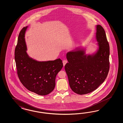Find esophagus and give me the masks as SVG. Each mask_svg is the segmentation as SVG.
<instances>
[{"label":"esophagus","mask_w":123,"mask_h":123,"mask_svg":"<svg viewBox=\"0 0 123 123\" xmlns=\"http://www.w3.org/2000/svg\"><path fill=\"white\" fill-rule=\"evenodd\" d=\"M67 63V61L66 60H64L63 61V66H65V65Z\"/></svg>","instance_id":"1"}]
</instances>
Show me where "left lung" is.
<instances>
[{
	"instance_id": "obj_1",
	"label": "left lung",
	"mask_w": 123,
	"mask_h": 123,
	"mask_svg": "<svg viewBox=\"0 0 123 123\" xmlns=\"http://www.w3.org/2000/svg\"><path fill=\"white\" fill-rule=\"evenodd\" d=\"M96 51L86 54V48L79 47L67 53L68 63L65 65L70 88L74 92L82 95L96 90L104 81L110 68L109 45L103 27L97 25Z\"/></svg>"
}]
</instances>
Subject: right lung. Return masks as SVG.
Listing matches in <instances>:
<instances>
[{"label": "right lung", "mask_w": 123, "mask_h": 123, "mask_svg": "<svg viewBox=\"0 0 123 123\" xmlns=\"http://www.w3.org/2000/svg\"><path fill=\"white\" fill-rule=\"evenodd\" d=\"M28 27L20 31L15 50L17 75L27 90L39 95H46L55 88L57 74L63 67L62 60L38 61L29 56L25 38Z\"/></svg>", "instance_id": "add662e5"}]
</instances>
